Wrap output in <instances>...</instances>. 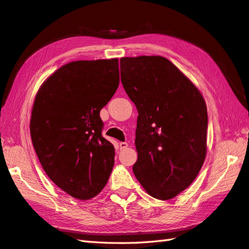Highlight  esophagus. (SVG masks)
<instances>
[{"mask_svg": "<svg viewBox=\"0 0 249 249\" xmlns=\"http://www.w3.org/2000/svg\"><path fill=\"white\" fill-rule=\"evenodd\" d=\"M119 147H120V149H125L126 147H128V143H126V142H120Z\"/></svg>", "mask_w": 249, "mask_h": 249, "instance_id": "obj_1", "label": "esophagus"}]
</instances>
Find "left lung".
Listing matches in <instances>:
<instances>
[{
  "instance_id": "left-lung-1",
  "label": "left lung",
  "mask_w": 249,
  "mask_h": 249,
  "mask_svg": "<svg viewBox=\"0 0 249 249\" xmlns=\"http://www.w3.org/2000/svg\"><path fill=\"white\" fill-rule=\"evenodd\" d=\"M121 83L138 109L133 173L147 194L176 196L199 174L206 156L205 101L166 58L120 59Z\"/></svg>"
}]
</instances>
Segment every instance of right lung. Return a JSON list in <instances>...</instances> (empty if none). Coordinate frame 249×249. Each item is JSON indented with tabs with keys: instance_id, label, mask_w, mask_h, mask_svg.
<instances>
[{
	"instance_id": "obj_1",
	"label": "right lung",
	"mask_w": 249,
	"mask_h": 249,
	"mask_svg": "<svg viewBox=\"0 0 249 249\" xmlns=\"http://www.w3.org/2000/svg\"><path fill=\"white\" fill-rule=\"evenodd\" d=\"M118 85V59L74 61L49 76L35 96V153L49 178L76 199L98 196L113 170L115 148L102 136L100 110Z\"/></svg>"
}]
</instances>
